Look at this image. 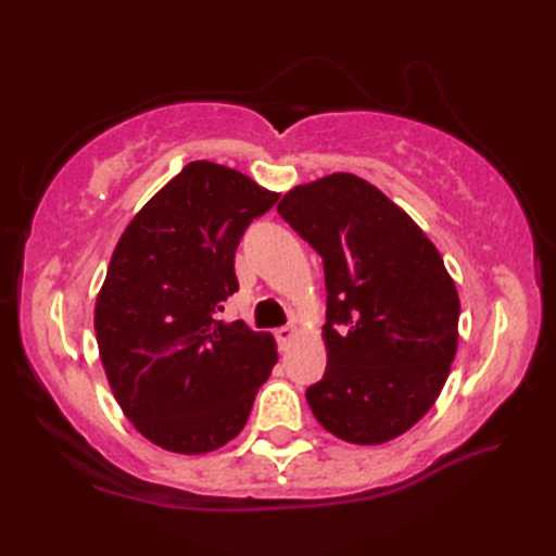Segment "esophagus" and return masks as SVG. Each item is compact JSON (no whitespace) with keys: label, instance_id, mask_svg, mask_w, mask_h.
<instances>
[{"label":"esophagus","instance_id":"1","mask_svg":"<svg viewBox=\"0 0 556 556\" xmlns=\"http://www.w3.org/2000/svg\"><path fill=\"white\" fill-rule=\"evenodd\" d=\"M275 334H277V341H279V346H281V349H285V346L289 344V341L293 339V334H296V327H293V325H285V327H279Z\"/></svg>","mask_w":556,"mask_h":556}]
</instances>
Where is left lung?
<instances>
[{
	"mask_svg": "<svg viewBox=\"0 0 556 556\" xmlns=\"http://www.w3.org/2000/svg\"><path fill=\"white\" fill-rule=\"evenodd\" d=\"M281 219L323 257L327 370L305 389L317 422L384 444L440 396L458 344V293L434 243L380 188L346 172L291 188Z\"/></svg>",
	"mask_w": 556,
	"mask_h": 556,
	"instance_id": "left-lung-1",
	"label": "left lung"
}]
</instances>
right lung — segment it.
<instances>
[{
    "label": "right lung",
    "mask_w": 556,
    "mask_h": 556,
    "mask_svg": "<svg viewBox=\"0 0 556 556\" xmlns=\"http://www.w3.org/2000/svg\"><path fill=\"white\" fill-rule=\"evenodd\" d=\"M279 200L198 160L152 195L116 243L96 303L100 358L134 428L174 454H207L243 430L277 363L275 337L224 323L243 231Z\"/></svg>",
    "instance_id": "add662e5"
}]
</instances>
